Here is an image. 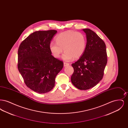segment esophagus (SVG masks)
Masks as SVG:
<instances>
[{
	"label": "esophagus",
	"mask_w": 128,
	"mask_h": 128,
	"mask_svg": "<svg viewBox=\"0 0 128 128\" xmlns=\"http://www.w3.org/2000/svg\"><path fill=\"white\" fill-rule=\"evenodd\" d=\"M70 65V64L69 63H67V62H64V67H66V66H68Z\"/></svg>",
	"instance_id": "obj_1"
}]
</instances>
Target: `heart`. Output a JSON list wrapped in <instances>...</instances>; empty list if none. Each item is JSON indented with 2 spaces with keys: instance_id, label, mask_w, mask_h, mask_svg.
<instances>
[{
  "instance_id": "obj_1",
  "label": "heart",
  "mask_w": 128,
  "mask_h": 128,
  "mask_svg": "<svg viewBox=\"0 0 128 128\" xmlns=\"http://www.w3.org/2000/svg\"><path fill=\"white\" fill-rule=\"evenodd\" d=\"M55 40L56 43H50V50L54 57L59 58L63 49L65 52L63 55V58L65 61L79 58L84 53L86 47V38L80 32H63L56 37Z\"/></svg>"
}]
</instances>
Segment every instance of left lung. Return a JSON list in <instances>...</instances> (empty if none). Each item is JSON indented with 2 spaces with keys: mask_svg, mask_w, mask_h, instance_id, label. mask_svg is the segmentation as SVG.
I'll list each match as a JSON object with an SVG mask.
<instances>
[{
  "mask_svg": "<svg viewBox=\"0 0 128 128\" xmlns=\"http://www.w3.org/2000/svg\"><path fill=\"white\" fill-rule=\"evenodd\" d=\"M82 30L86 36V47L79 60L72 64L74 72L71 81L78 89L86 90L102 79L107 63V53L105 43L96 33L89 29Z\"/></svg>",
  "mask_w": 128,
  "mask_h": 128,
  "instance_id": "8db88e82",
  "label": "left lung"
}]
</instances>
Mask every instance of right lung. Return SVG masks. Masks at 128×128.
<instances>
[{
  "label": "right lung",
  "instance_id": "add662e5",
  "mask_svg": "<svg viewBox=\"0 0 128 128\" xmlns=\"http://www.w3.org/2000/svg\"><path fill=\"white\" fill-rule=\"evenodd\" d=\"M57 31L35 32L20 43L18 51V68L25 84L39 94L50 91L63 62L55 58L49 44Z\"/></svg>",
  "mask_w": 128,
  "mask_h": 128
}]
</instances>
